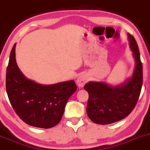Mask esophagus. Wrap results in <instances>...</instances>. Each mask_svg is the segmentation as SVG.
<instances>
[{"mask_svg":"<svg viewBox=\"0 0 150 150\" xmlns=\"http://www.w3.org/2000/svg\"><path fill=\"white\" fill-rule=\"evenodd\" d=\"M89 81V77L86 74H83V75H81L77 79V84L80 87H83L85 85V83H87V81Z\"/></svg>","mask_w":150,"mask_h":150,"instance_id":"esophagus-1","label":"esophagus"}]
</instances>
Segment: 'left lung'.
I'll return each instance as SVG.
<instances>
[{
  "mask_svg": "<svg viewBox=\"0 0 150 150\" xmlns=\"http://www.w3.org/2000/svg\"><path fill=\"white\" fill-rule=\"evenodd\" d=\"M128 38L135 61L132 78L115 87L102 82H89L84 86L89 94L86 113L96 124H110L124 119L132 112L139 98L143 84L142 63L136 40L129 33Z\"/></svg>",
  "mask_w": 150,
  "mask_h": 150,
  "instance_id": "8db88e82",
  "label": "left lung"
}]
</instances>
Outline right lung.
<instances>
[{
	"label": "right lung",
	"instance_id": "1",
	"mask_svg": "<svg viewBox=\"0 0 150 150\" xmlns=\"http://www.w3.org/2000/svg\"><path fill=\"white\" fill-rule=\"evenodd\" d=\"M6 89L12 108L22 121L48 129L61 121L67 100L77 86L74 81L41 85L27 79L17 65L15 44L6 69Z\"/></svg>",
	"mask_w": 150,
	"mask_h": 150
}]
</instances>
